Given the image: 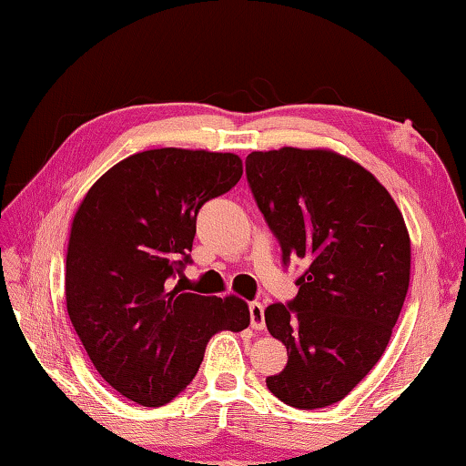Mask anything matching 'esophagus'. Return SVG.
Listing matches in <instances>:
<instances>
[{"label": "esophagus", "instance_id": "esophagus-1", "mask_svg": "<svg viewBox=\"0 0 466 466\" xmlns=\"http://www.w3.org/2000/svg\"><path fill=\"white\" fill-rule=\"evenodd\" d=\"M248 312H250V327L255 330H263L265 329V306L261 302H250Z\"/></svg>", "mask_w": 466, "mask_h": 466}]
</instances>
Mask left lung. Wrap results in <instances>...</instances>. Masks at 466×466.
Returning a JSON list of instances; mask_svg holds the SVG:
<instances>
[{
	"label": "left lung",
	"mask_w": 466,
	"mask_h": 466,
	"mask_svg": "<svg viewBox=\"0 0 466 466\" xmlns=\"http://www.w3.org/2000/svg\"><path fill=\"white\" fill-rule=\"evenodd\" d=\"M247 178L283 265L306 263L298 296L265 310L288 350L267 386L289 407H329L382 358L403 309L411 273L403 214L372 172L330 149L252 152Z\"/></svg>",
	"instance_id": "obj_1"
}]
</instances>
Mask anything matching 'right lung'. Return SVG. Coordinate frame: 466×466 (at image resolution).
Segmentation results:
<instances>
[{"mask_svg": "<svg viewBox=\"0 0 466 466\" xmlns=\"http://www.w3.org/2000/svg\"><path fill=\"white\" fill-rule=\"evenodd\" d=\"M242 177L236 154L162 147L105 172L77 208L66 261V302L98 374L144 407L187 389L218 330L247 329L236 296L183 286L197 214Z\"/></svg>", "mask_w": 466, "mask_h": 466, "instance_id": "1", "label": "right lung"}]
</instances>
